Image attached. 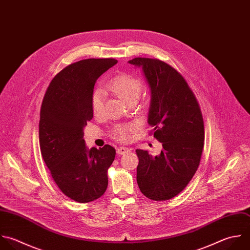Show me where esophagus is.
Returning a JSON list of instances; mask_svg holds the SVG:
<instances>
[{
  "label": "esophagus",
  "mask_w": 250,
  "mask_h": 250,
  "mask_svg": "<svg viewBox=\"0 0 250 250\" xmlns=\"http://www.w3.org/2000/svg\"><path fill=\"white\" fill-rule=\"evenodd\" d=\"M127 152H129V149L126 148V147H119V148H117V153L119 155H125Z\"/></svg>",
  "instance_id": "obj_1"
}]
</instances>
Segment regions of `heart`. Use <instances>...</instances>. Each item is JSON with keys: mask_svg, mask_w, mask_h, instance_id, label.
Returning <instances> with one entry per match:
<instances>
[{"mask_svg": "<svg viewBox=\"0 0 250 250\" xmlns=\"http://www.w3.org/2000/svg\"><path fill=\"white\" fill-rule=\"evenodd\" d=\"M108 88L125 103L136 101L143 90L142 82L128 74H120L114 77L108 83ZM91 111L94 116H100L104 110V101L102 93L95 90L90 98ZM137 127L134 125H116L111 132V136L121 142H127L131 139L132 134Z\"/></svg>", "mask_w": 250, "mask_h": 250, "instance_id": "1", "label": "heart"}]
</instances>
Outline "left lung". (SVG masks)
Wrapping results in <instances>:
<instances>
[{
	"instance_id": "8db88e82",
	"label": "left lung",
	"mask_w": 250,
	"mask_h": 250,
	"mask_svg": "<svg viewBox=\"0 0 250 250\" xmlns=\"http://www.w3.org/2000/svg\"><path fill=\"white\" fill-rule=\"evenodd\" d=\"M128 63L142 67L150 85L148 123L163 145L159 156L136 150L137 184L145 197L167 201L185 189L200 166L205 144L202 111L185 79L169 64L146 57Z\"/></svg>"
}]
</instances>
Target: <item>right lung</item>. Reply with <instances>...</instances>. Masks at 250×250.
I'll return each mask as SVG.
<instances>
[{
  "label": "right lung",
  "instance_id": "add662e5",
  "mask_svg": "<svg viewBox=\"0 0 250 250\" xmlns=\"http://www.w3.org/2000/svg\"><path fill=\"white\" fill-rule=\"evenodd\" d=\"M114 58H88L62 69L42 99L39 139L42 159L60 191L77 203L99 199L108 186L116 156L110 145L88 150L83 127L93 114L90 98L96 80L117 64Z\"/></svg>",
  "mask_w": 250,
  "mask_h": 250
}]
</instances>
